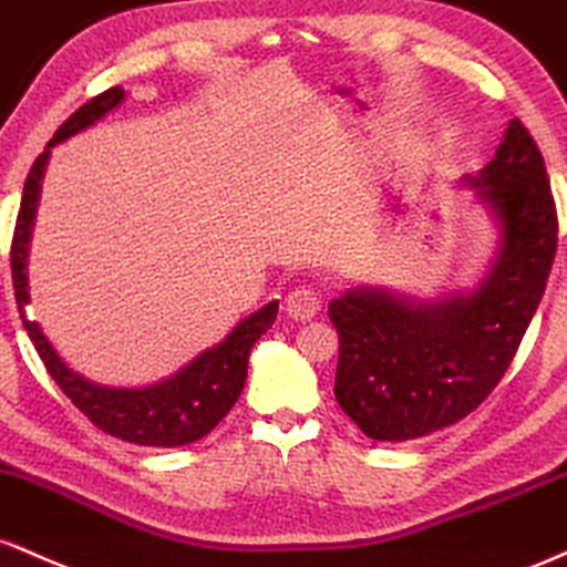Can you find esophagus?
Wrapping results in <instances>:
<instances>
[{"instance_id": "obj_1", "label": "esophagus", "mask_w": 567, "mask_h": 567, "mask_svg": "<svg viewBox=\"0 0 567 567\" xmlns=\"http://www.w3.org/2000/svg\"><path fill=\"white\" fill-rule=\"evenodd\" d=\"M321 310V291L310 286H297L295 291L286 295V313L295 321H310Z\"/></svg>"}]
</instances>
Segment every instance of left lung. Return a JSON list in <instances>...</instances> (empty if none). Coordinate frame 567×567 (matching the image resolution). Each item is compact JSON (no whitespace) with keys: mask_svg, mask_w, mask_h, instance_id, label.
Segmentation results:
<instances>
[{"mask_svg":"<svg viewBox=\"0 0 567 567\" xmlns=\"http://www.w3.org/2000/svg\"><path fill=\"white\" fill-rule=\"evenodd\" d=\"M498 227V251L466 295L421 302L359 286L329 302L334 396L369 439L406 442L453 425L498 385L530 327L557 251L544 157L512 120L495 157L463 179Z\"/></svg>","mask_w":567,"mask_h":567,"instance_id":"obj_1","label":"left lung"}]
</instances>
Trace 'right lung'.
<instances>
[{
    "label": "right lung",
    "instance_id": "1",
    "mask_svg": "<svg viewBox=\"0 0 567 567\" xmlns=\"http://www.w3.org/2000/svg\"><path fill=\"white\" fill-rule=\"evenodd\" d=\"M123 99L125 91L117 85L95 95L87 104H82L55 131V136L44 146L42 155L31 165L27 184H23L16 235H12V286H16V300L18 308H21L23 327H27L37 353L44 361V369L61 385V391L72 399V404L78 406L82 415H87L91 423L99 425L101 431L123 439V442L144 444V447H182V444L198 442V439L212 434L216 423L238 402L246 383V372H249V353L254 342L276 321L278 300L267 302L257 313L246 316L219 346L206 348L187 367H182L179 372L161 380V383L144 388H112L82 378L50 346L40 323L29 321L27 310H23L31 300L27 272L29 244L31 230H34L37 206H40L42 179L50 161V150L55 144L66 142L74 133L91 128L101 117L117 110L123 104Z\"/></svg>",
    "mask_w": 567,
    "mask_h": 567
}]
</instances>
